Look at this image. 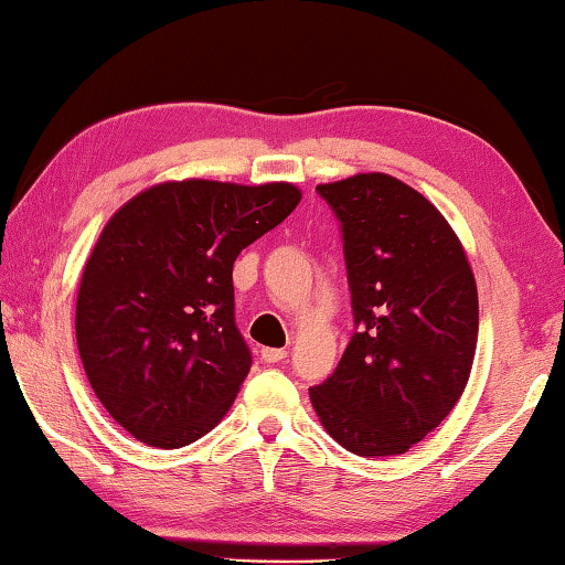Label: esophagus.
I'll list each match as a JSON object with an SVG mask.
<instances>
[{
    "label": "esophagus",
    "mask_w": 565,
    "mask_h": 565,
    "mask_svg": "<svg viewBox=\"0 0 565 565\" xmlns=\"http://www.w3.org/2000/svg\"><path fill=\"white\" fill-rule=\"evenodd\" d=\"M286 359L284 349H262V361L266 363H279Z\"/></svg>",
    "instance_id": "1"
}]
</instances>
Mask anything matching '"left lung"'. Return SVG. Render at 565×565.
I'll return each mask as SVG.
<instances>
[{
    "label": "left lung",
    "instance_id": "left-lung-1",
    "mask_svg": "<svg viewBox=\"0 0 565 565\" xmlns=\"http://www.w3.org/2000/svg\"><path fill=\"white\" fill-rule=\"evenodd\" d=\"M341 222L351 309L347 351L309 388L347 451L406 454L451 414L478 341L476 279L451 224L404 181L369 171L319 184Z\"/></svg>",
    "mask_w": 565,
    "mask_h": 565
}]
</instances>
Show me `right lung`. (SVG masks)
<instances>
[{"label":"right lung","instance_id":"add662e5","mask_svg":"<svg viewBox=\"0 0 565 565\" xmlns=\"http://www.w3.org/2000/svg\"><path fill=\"white\" fill-rule=\"evenodd\" d=\"M299 202L289 181H161L102 228L76 294V347L102 406L137 441L194 444L232 408L252 369L234 262Z\"/></svg>","mask_w":565,"mask_h":565}]
</instances>
